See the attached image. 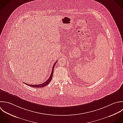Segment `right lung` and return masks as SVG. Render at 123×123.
<instances>
[{"instance_id":"right-lung-1","label":"right lung","mask_w":123,"mask_h":123,"mask_svg":"<svg viewBox=\"0 0 123 123\" xmlns=\"http://www.w3.org/2000/svg\"><path fill=\"white\" fill-rule=\"evenodd\" d=\"M57 61H56L55 64H54V66L53 67V68H52V72H51V74L50 75V76L49 77V78L44 82H43V83L42 84H38V85H31V84H27V83H24L25 84H26L27 85H28L30 87H33V88H42V87H43L44 86H46L47 84H48L50 81H51L52 80V77H53V72H54V67L55 66V65L56 64V63H57Z\"/></svg>"}]
</instances>
